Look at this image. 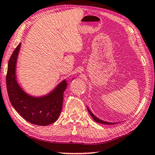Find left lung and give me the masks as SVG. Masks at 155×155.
I'll list each match as a JSON object with an SVG mask.
<instances>
[{
    "label": "left lung",
    "mask_w": 155,
    "mask_h": 155,
    "mask_svg": "<svg viewBox=\"0 0 155 155\" xmlns=\"http://www.w3.org/2000/svg\"><path fill=\"white\" fill-rule=\"evenodd\" d=\"M87 110H88L90 115H91L92 117V118H93V120L95 122H99V123H101V124H116V122H106V121L101 120L99 119L98 117H97L95 115H94L93 114H92V113L91 111V110H90V109H89L87 107Z\"/></svg>",
    "instance_id": "left-lung-1"
}]
</instances>
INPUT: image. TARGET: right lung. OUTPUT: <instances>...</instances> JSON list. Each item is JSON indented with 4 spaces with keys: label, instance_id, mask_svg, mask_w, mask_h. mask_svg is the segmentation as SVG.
Listing matches in <instances>:
<instances>
[{
    "label": "right lung",
    "instance_id": "right-lung-1",
    "mask_svg": "<svg viewBox=\"0 0 155 155\" xmlns=\"http://www.w3.org/2000/svg\"><path fill=\"white\" fill-rule=\"evenodd\" d=\"M21 44L12 54L6 77L9 99L16 111L32 124L46 126L55 122L63 108L64 92L68 86L63 80L51 92L41 97H33L26 93L18 85L16 77V66Z\"/></svg>",
    "mask_w": 155,
    "mask_h": 155
}]
</instances>
